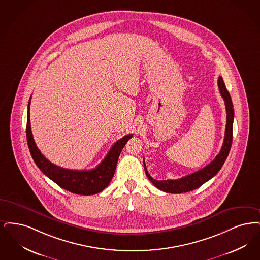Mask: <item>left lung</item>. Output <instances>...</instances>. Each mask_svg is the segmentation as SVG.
<instances>
[{
	"label": "left lung",
	"mask_w": 260,
	"mask_h": 260,
	"mask_svg": "<svg viewBox=\"0 0 260 260\" xmlns=\"http://www.w3.org/2000/svg\"><path fill=\"white\" fill-rule=\"evenodd\" d=\"M218 88L221 97L223 98L225 103L226 109V126L225 134H224V141L223 145L219 153L215 156V158L208 164L203 169L199 170L197 172H194L190 175H187L185 177H182L178 180H166V181H156L150 177V175L147 172L145 159H144V166L145 171L148 180L151 181L155 187H157L162 191L167 193H182V192H188L194 190L198 187H200L206 181L211 180L213 177H215L217 172L221 169L222 165L224 164L226 158L228 156V153L230 151V147L232 145V135H233V120H234V109L233 104L230 97L229 92L227 91L225 84L223 82V79L221 77L218 78L217 80Z\"/></svg>",
	"instance_id": "1"
}]
</instances>
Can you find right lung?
I'll list each match as a JSON object with an SVG mask.
<instances>
[{
    "label": "right lung",
    "mask_w": 260,
    "mask_h": 260,
    "mask_svg": "<svg viewBox=\"0 0 260 260\" xmlns=\"http://www.w3.org/2000/svg\"><path fill=\"white\" fill-rule=\"evenodd\" d=\"M30 102L31 98L28 104L26 135L30 153L34 159L36 165L51 181H54L60 187L72 193L79 195H93L104 190L113 179L117 160L122 148L133 135L129 134L124 136L115 142L106 157L94 169L79 171L61 168L45 158L36 146L30 124Z\"/></svg>",
    "instance_id": "obj_1"
}]
</instances>
